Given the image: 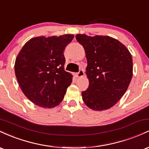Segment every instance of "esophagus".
<instances>
[{
	"instance_id": "1",
	"label": "esophagus",
	"mask_w": 149,
	"mask_h": 149,
	"mask_svg": "<svg viewBox=\"0 0 149 149\" xmlns=\"http://www.w3.org/2000/svg\"><path fill=\"white\" fill-rule=\"evenodd\" d=\"M76 76L78 78H81L84 76V71L83 69H80L79 71L76 73Z\"/></svg>"
}]
</instances>
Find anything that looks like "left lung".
<instances>
[{
	"mask_svg": "<svg viewBox=\"0 0 149 149\" xmlns=\"http://www.w3.org/2000/svg\"><path fill=\"white\" fill-rule=\"evenodd\" d=\"M88 60L89 87L82 92L87 107L95 111L110 109L123 96L132 78V57L128 49L113 38L77 34Z\"/></svg>",
	"mask_w": 149,
	"mask_h": 149,
	"instance_id": "1",
	"label": "left lung"
}]
</instances>
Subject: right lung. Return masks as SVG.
Segmentation results:
<instances>
[{
  "label": "right lung",
  "instance_id": "right-lung-1",
  "mask_svg": "<svg viewBox=\"0 0 149 149\" xmlns=\"http://www.w3.org/2000/svg\"><path fill=\"white\" fill-rule=\"evenodd\" d=\"M74 36L36 37L16 58L15 71L25 96L36 105L53 108L61 103L73 76L64 70V51Z\"/></svg>",
  "mask_w": 149,
  "mask_h": 149
}]
</instances>
